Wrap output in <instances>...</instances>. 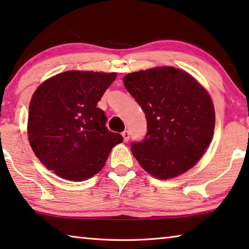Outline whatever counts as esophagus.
Instances as JSON below:
<instances>
[{
	"label": "esophagus",
	"instance_id": "1",
	"mask_svg": "<svg viewBox=\"0 0 249 249\" xmlns=\"http://www.w3.org/2000/svg\"><path fill=\"white\" fill-rule=\"evenodd\" d=\"M122 137H124V142H128L129 139H130V133H129V131H127V130H125V131L122 132Z\"/></svg>",
	"mask_w": 249,
	"mask_h": 249
}]
</instances>
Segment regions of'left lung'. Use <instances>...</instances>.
<instances>
[{"label": "left lung", "instance_id": "1", "mask_svg": "<svg viewBox=\"0 0 249 249\" xmlns=\"http://www.w3.org/2000/svg\"><path fill=\"white\" fill-rule=\"evenodd\" d=\"M122 80L148 124L145 139L131 145L139 164L159 180L193 168L214 133L215 110L209 91L189 72L171 66L131 72Z\"/></svg>", "mask_w": 249, "mask_h": 249}]
</instances>
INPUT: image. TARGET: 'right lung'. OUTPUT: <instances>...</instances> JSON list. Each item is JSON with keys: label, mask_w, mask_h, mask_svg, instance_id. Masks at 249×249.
Listing matches in <instances>:
<instances>
[{"label": "right lung", "mask_w": 249, "mask_h": 249, "mask_svg": "<svg viewBox=\"0 0 249 249\" xmlns=\"http://www.w3.org/2000/svg\"><path fill=\"white\" fill-rule=\"evenodd\" d=\"M117 72L68 71L51 77L33 93L27 120L31 148L48 170L68 181L96 175L122 142L106 127L98 101Z\"/></svg>", "instance_id": "right-lung-1"}]
</instances>
